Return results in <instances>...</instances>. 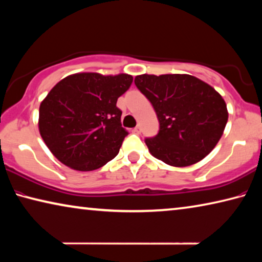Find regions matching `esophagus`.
<instances>
[{
    "mask_svg": "<svg viewBox=\"0 0 262 262\" xmlns=\"http://www.w3.org/2000/svg\"><path fill=\"white\" fill-rule=\"evenodd\" d=\"M134 133H136V134H141V127L140 126H136L134 128Z\"/></svg>",
    "mask_w": 262,
    "mask_h": 262,
    "instance_id": "obj_1",
    "label": "esophagus"
}]
</instances>
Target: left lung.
Segmentation results:
<instances>
[{
	"label": "left lung",
	"instance_id": "1",
	"mask_svg": "<svg viewBox=\"0 0 262 262\" xmlns=\"http://www.w3.org/2000/svg\"><path fill=\"white\" fill-rule=\"evenodd\" d=\"M135 85L151 102L159 134L146 139L151 155L172 167H188L212 151L228 113L222 95L190 74H141Z\"/></svg>",
	"mask_w": 262,
	"mask_h": 262
}]
</instances>
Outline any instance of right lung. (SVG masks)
<instances>
[{
    "label": "right lung",
    "mask_w": 262,
    "mask_h": 262,
    "mask_svg": "<svg viewBox=\"0 0 262 262\" xmlns=\"http://www.w3.org/2000/svg\"><path fill=\"white\" fill-rule=\"evenodd\" d=\"M133 77L76 73L60 80L40 103L41 139L61 163L79 171L101 168L118 155L128 132L118 98Z\"/></svg>",
    "instance_id": "1"
}]
</instances>
